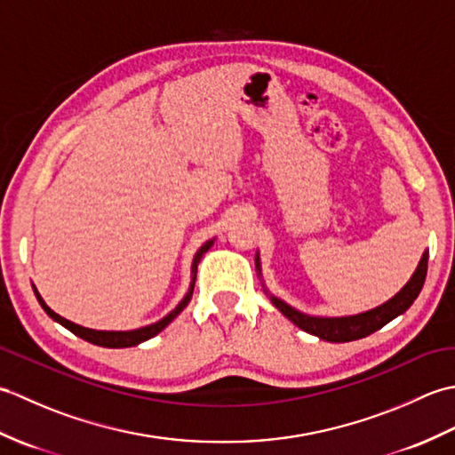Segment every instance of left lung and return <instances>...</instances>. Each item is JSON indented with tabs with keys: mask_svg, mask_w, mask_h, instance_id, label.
Returning <instances> with one entry per match:
<instances>
[{
	"mask_svg": "<svg viewBox=\"0 0 455 455\" xmlns=\"http://www.w3.org/2000/svg\"><path fill=\"white\" fill-rule=\"evenodd\" d=\"M427 269H428V252H424L417 272H414L411 277V282L404 285L401 291L391 299V301L373 308V311L354 315V316H340V318L307 316L303 313L295 311V308H291L289 305H285L283 301H279L275 297H272V303L283 313V316H287L289 321L308 334H315L328 342H352L373 334L375 331H379V328L391 323L395 316H399L407 311V308L414 303V299H417L420 293L424 279H427Z\"/></svg>",
	"mask_w": 455,
	"mask_h": 455,
	"instance_id": "8db88e82",
	"label": "left lung"
}]
</instances>
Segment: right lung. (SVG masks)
<instances>
[{
    "mask_svg": "<svg viewBox=\"0 0 455 455\" xmlns=\"http://www.w3.org/2000/svg\"><path fill=\"white\" fill-rule=\"evenodd\" d=\"M211 246H212V240H209V243L203 244L199 252L196 254V258H193V266H191L193 282H191V287H189L188 295L183 297V301H181L176 308H173V311H172L168 316H164L162 321L154 323V324H150V326L139 328V331H129V332H105V331H92V328H84V326H80V324H74V323H70V321H66V318H62L60 315H56V313L52 311V308H48L46 303L43 301V297L36 293V289H35V295H36L38 303H41V307L44 308L48 316L54 318L56 323H60L64 328H68V331L74 332L76 336L84 338V340H88V342H92V344H98V346H103V347H131V346H137V344H140V342H144V340H148V338L156 336L158 332H162L164 328H166V326L173 321V318H176V316L183 311V307H186V305L189 303V299H191V295H193V285H196V275H197V264H199V259H201L203 254L207 252V250H209Z\"/></svg>",
    "mask_w": 455,
    "mask_h": 455,
    "instance_id": "1",
    "label": "right lung"
}]
</instances>
